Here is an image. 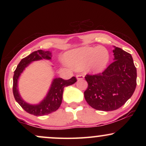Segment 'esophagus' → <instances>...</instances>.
Instances as JSON below:
<instances>
[{"mask_svg":"<svg viewBox=\"0 0 146 146\" xmlns=\"http://www.w3.org/2000/svg\"><path fill=\"white\" fill-rule=\"evenodd\" d=\"M76 78L78 80H82L84 78V76L83 74H80L76 75Z\"/></svg>","mask_w":146,"mask_h":146,"instance_id":"34e87169","label":"esophagus"}]
</instances>
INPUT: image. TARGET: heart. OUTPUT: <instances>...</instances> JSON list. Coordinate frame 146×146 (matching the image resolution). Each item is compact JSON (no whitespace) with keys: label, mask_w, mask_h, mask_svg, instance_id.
Here are the masks:
<instances>
[{"label":"heart","mask_w":146,"mask_h":146,"mask_svg":"<svg viewBox=\"0 0 146 146\" xmlns=\"http://www.w3.org/2000/svg\"><path fill=\"white\" fill-rule=\"evenodd\" d=\"M110 60L108 51L104 47L84 46L72 50L65 54V60L75 69L86 66L92 72L99 73L106 68Z\"/></svg>","instance_id":"obj_1"}]
</instances>
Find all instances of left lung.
<instances>
[{"mask_svg":"<svg viewBox=\"0 0 146 146\" xmlns=\"http://www.w3.org/2000/svg\"><path fill=\"white\" fill-rule=\"evenodd\" d=\"M114 61L103 72L86 74L84 98L98 110L118 109L131 97L136 87L137 70L130 54L113 46Z\"/></svg>","mask_w":146,"mask_h":146,"instance_id":"left-lung-1","label":"left lung"}]
</instances>
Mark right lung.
I'll return each mask as SVG.
<instances>
[{
	"instance_id": "right-lung-1",
	"label": "right lung",
	"mask_w": 146,
	"mask_h": 146,
	"mask_svg": "<svg viewBox=\"0 0 146 146\" xmlns=\"http://www.w3.org/2000/svg\"><path fill=\"white\" fill-rule=\"evenodd\" d=\"M51 57L52 53L49 51L38 50L37 51L33 52L31 54L21 60L14 74L13 91L16 101L27 112L36 116L48 115L57 110L60 106L62 101L64 88L73 84L77 81L74 76L72 77L69 80H64L60 78H57L53 80L46 96L40 103L36 105H31L25 102L22 99L18 91V80L20 75L25 69V68L28 66L32 62L40 60L42 59L50 60Z\"/></svg>"
}]
</instances>
